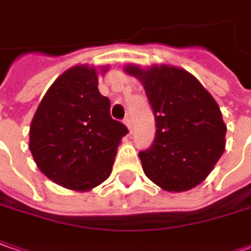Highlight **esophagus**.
Masks as SVG:
<instances>
[{"mask_svg":"<svg viewBox=\"0 0 251 251\" xmlns=\"http://www.w3.org/2000/svg\"><path fill=\"white\" fill-rule=\"evenodd\" d=\"M124 124H125L126 127H127L129 133H132V130H133V126H132V119H130V118H125Z\"/></svg>","mask_w":251,"mask_h":251,"instance_id":"esophagus-1","label":"esophagus"}]
</instances>
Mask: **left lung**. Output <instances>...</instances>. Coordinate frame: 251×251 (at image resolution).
I'll use <instances>...</instances> for the list:
<instances>
[{"mask_svg": "<svg viewBox=\"0 0 251 251\" xmlns=\"http://www.w3.org/2000/svg\"><path fill=\"white\" fill-rule=\"evenodd\" d=\"M142 82L156 119V137L139 153L149 180L182 192L200 185L224 154L226 125L219 105L191 73L169 64H126Z\"/></svg>", "mask_w": 251, "mask_h": 251, "instance_id": "1", "label": "left lung"}]
</instances>
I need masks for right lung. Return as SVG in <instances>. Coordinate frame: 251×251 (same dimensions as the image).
Masks as SVG:
<instances>
[{"label":"right lung","mask_w":251,"mask_h":251,"mask_svg":"<svg viewBox=\"0 0 251 251\" xmlns=\"http://www.w3.org/2000/svg\"><path fill=\"white\" fill-rule=\"evenodd\" d=\"M108 69L77 64L64 71L30 122L29 150L38 169L67 190L90 191L102 184L127 133L124 124L111 118V102L98 91V74Z\"/></svg>","instance_id":"add662e5"}]
</instances>
